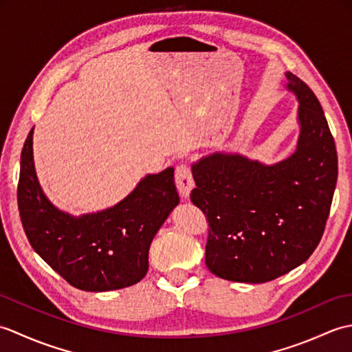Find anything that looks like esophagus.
Instances as JSON below:
<instances>
[{
	"mask_svg": "<svg viewBox=\"0 0 352 352\" xmlns=\"http://www.w3.org/2000/svg\"><path fill=\"white\" fill-rule=\"evenodd\" d=\"M175 184H177V189L180 192V195L188 198L190 190L193 189V186H195V182H193V177H192V170L188 166V164H178L175 168Z\"/></svg>",
	"mask_w": 352,
	"mask_h": 352,
	"instance_id": "esophagus-1",
	"label": "esophagus"
}]
</instances>
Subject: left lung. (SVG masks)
Returning <instances> with one entry per match:
<instances>
[{"mask_svg":"<svg viewBox=\"0 0 352 352\" xmlns=\"http://www.w3.org/2000/svg\"><path fill=\"white\" fill-rule=\"evenodd\" d=\"M301 134L272 166L213 154L193 164L190 201L208 221L206 265L216 276L266 283L302 265L322 239L338 182V153L311 89L287 72Z\"/></svg>","mask_w":352,"mask_h":352,"instance_id":"8db88e82","label":"left lung"}]
</instances>
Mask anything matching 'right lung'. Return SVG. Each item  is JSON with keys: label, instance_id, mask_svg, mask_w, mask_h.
I'll use <instances>...</instances> for the list:
<instances>
[{"label": "right lung", "instance_id": "obj_1", "mask_svg": "<svg viewBox=\"0 0 352 352\" xmlns=\"http://www.w3.org/2000/svg\"><path fill=\"white\" fill-rule=\"evenodd\" d=\"M180 198L174 169L148 175L115 207L72 218L45 198L33 164V130L21 153L18 208L30 245L71 286L106 292L133 286L148 271V251Z\"/></svg>", "mask_w": 352, "mask_h": 352}]
</instances>
